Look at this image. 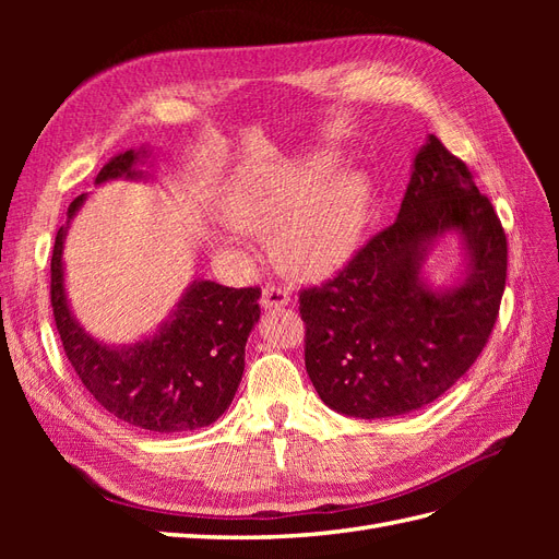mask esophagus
I'll use <instances>...</instances> for the list:
<instances>
[{
    "mask_svg": "<svg viewBox=\"0 0 559 559\" xmlns=\"http://www.w3.org/2000/svg\"><path fill=\"white\" fill-rule=\"evenodd\" d=\"M292 302V292L284 289L280 284H265L263 286V294H261V306L265 310H273V308H284Z\"/></svg>",
    "mask_w": 559,
    "mask_h": 559,
    "instance_id": "obj_1",
    "label": "esophagus"
}]
</instances>
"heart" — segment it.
Here are the masks:
<instances>
[{
    "instance_id": "b5f03b06",
    "label": "heart",
    "mask_w": 559,
    "mask_h": 559,
    "mask_svg": "<svg viewBox=\"0 0 559 559\" xmlns=\"http://www.w3.org/2000/svg\"><path fill=\"white\" fill-rule=\"evenodd\" d=\"M331 167L333 158L314 156L235 175L222 193L226 222L249 235L275 233L277 259L296 275L333 273L361 240L370 183L357 170L326 180Z\"/></svg>"
}]
</instances>
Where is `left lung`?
Returning a JSON list of instances; mask_svg holds the SVG:
<instances>
[{
	"mask_svg": "<svg viewBox=\"0 0 559 559\" xmlns=\"http://www.w3.org/2000/svg\"><path fill=\"white\" fill-rule=\"evenodd\" d=\"M462 229L469 277L445 295L418 282L426 245ZM509 242L464 160L429 134L399 218L337 273L300 289L306 368L329 408L382 419L425 408L480 357L506 286Z\"/></svg>",
	"mask_w": 559,
	"mask_h": 559,
	"instance_id": "8db88e82",
	"label": "left lung"
}]
</instances>
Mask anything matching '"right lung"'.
<instances>
[{"instance_id": "right-lung-1", "label": "right lung", "mask_w": 559, "mask_h": 559, "mask_svg": "<svg viewBox=\"0 0 559 559\" xmlns=\"http://www.w3.org/2000/svg\"><path fill=\"white\" fill-rule=\"evenodd\" d=\"M138 160L140 151L118 154L95 181L138 179ZM81 202L83 195L72 200L70 218ZM62 240L64 228L50 257V306L67 359L93 399L121 421L156 433L191 431L222 417L242 380L245 345L261 314L259 286L193 282L156 335L130 347H107L76 324L67 306Z\"/></svg>"}]
</instances>
